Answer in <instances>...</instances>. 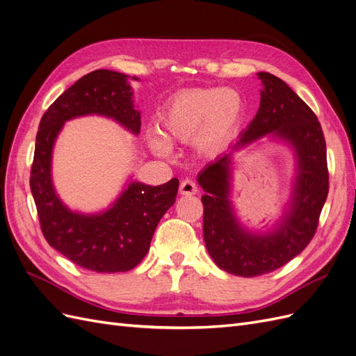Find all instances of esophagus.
<instances>
[{
  "label": "esophagus",
  "instance_id": "obj_1",
  "mask_svg": "<svg viewBox=\"0 0 356 356\" xmlns=\"http://www.w3.org/2000/svg\"><path fill=\"white\" fill-rule=\"evenodd\" d=\"M197 191H199V187H197V184H196L195 181L184 179V181L181 182V186H179V193H181V195L191 196V195H196Z\"/></svg>",
  "mask_w": 356,
  "mask_h": 356
}]
</instances>
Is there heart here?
Returning <instances> with one entry per match:
<instances>
[{
    "instance_id": "1",
    "label": "heart",
    "mask_w": 356,
    "mask_h": 356,
    "mask_svg": "<svg viewBox=\"0 0 356 356\" xmlns=\"http://www.w3.org/2000/svg\"><path fill=\"white\" fill-rule=\"evenodd\" d=\"M245 115V102L239 92L220 88H195L177 93L160 114L163 136H149V145L160 156H168V141L187 144L195 139L197 153L218 156L238 132Z\"/></svg>"
}]
</instances>
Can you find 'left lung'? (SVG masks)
<instances>
[{
  "instance_id": "8db88e82",
  "label": "left lung",
  "mask_w": 356,
  "mask_h": 356,
  "mask_svg": "<svg viewBox=\"0 0 356 356\" xmlns=\"http://www.w3.org/2000/svg\"><path fill=\"white\" fill-rule=\"evenodd\" d=\"M260 108L232 147L230 153L204 168L197 181L207 191L203 203V238L208 252L227 273L254 277L270 273L293 260L314 238L328 196L327 145L318 117L289 86L268 72H258ZM264 134L285 138L295 147L299 170L291 209L270 234L252 235L235 220L228 200L232 153Z\"/></svg>"
}]
</instances>
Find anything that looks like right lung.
<instances>
[{
  "label": "right lung",
  "mask_w": 356,
  "mask_h": 356,
  "mask_svg": "<svg viewBox=\"0 0 356 356\" xmlns=\"http://www.w3.org/2000/svg\"><path fill=\"white\" fill-rule=\"evenodd\" d=\"M132 93L126 74L110 70L86 74L49 106L35 138L29 186L41 232L74 264L98 273L127 272L141 263L160 218L175 202L179 181L172 178L157 187L131 182L108 211L81 215L62 204L53 190L51 149L63 123L86 114L111 117L139 134L141 114L134 108Z\"/></svg>",
  "instance_id": "right-lung-1"
}]
</instances>
